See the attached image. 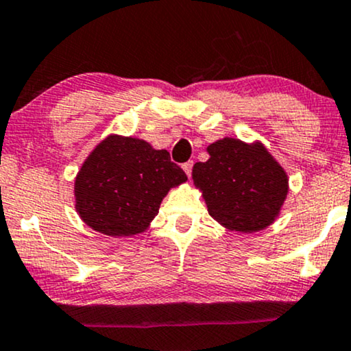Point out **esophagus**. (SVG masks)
Returning <instances> with one entry per match:
<instances>
[{
	"instance_id": "34e87169",
	"label": "esophagus",
	"mask_w": 351,
	"mask_h": 351,
	"mask_svg": "<svg viewBox=\"0 0 351 351\" xmlns=\"http://www.w3.org/2000/svg\"><path fill=\"white\" fill-rule=\"evenodd\" d=\"M192 167H193V162H192V161H189V162H184V164H182V169H184L185 174H187L189 177L192 176Z\"/></svg>"
}]
</instances>
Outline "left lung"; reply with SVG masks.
<instances>
[{
  "instance_id": "obj_1",
  "label": "left lung",
  "mask_w": 351,
  "mask_h": 351,
  "mask_svg": "<svg viewBox=\"0 0 351 351\" xmlns=\"http://www.w3.org/2000/svg\"><path fill=\"white\" fill-rule=\"evenodd\" d=\"M210 159L192 169L208 213L229 231L270 226L288 195V176L262 143L223 138L206 148Z\"/></svg>"
}]
</instances>
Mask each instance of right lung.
I'll list each match as a JSON object with an SVG mask.
<instances>
[{
	"label": "right lung",
	"mask_w": 351,
	"mask_h": 351,
	"mask_svg": "<svg viewBox=\"0 0 351 351\" xmlns=\"http://www.w3.org/2000/svg\"><path fill=\"white\" fill-rule=\"evenodd\" d=\"M185 180L166 149L140 138L109 135L77 172L76 211L94 231L135 236L148 229L169 190Z\"/></svg>",
	"instance_id": "add662e5"
}]
</instances>
